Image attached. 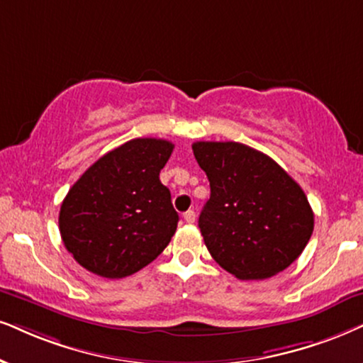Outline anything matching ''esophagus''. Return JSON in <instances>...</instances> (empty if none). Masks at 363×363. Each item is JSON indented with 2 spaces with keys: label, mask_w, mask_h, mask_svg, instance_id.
<instances>
[{
  "label": "esophagus",
  "mask_w": 363,
  "mask_h": 363,
  "mask_svg": "<svg viewBox=\"0 0 363 363\" xmlns=\"http://www.w3.org/2000/svg\"><path fill=\"white\" fill-rule=\"evenodd\" d=\"M184 219H186V223H194L196 221V213H194V211H192V209L186 211Z\"/></svg>",
  "instance_id": "obj_1"
}]
</instances>
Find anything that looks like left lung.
Instances as JSON below:
<instances>
[{
	"instance_id": "obj_1",
	"label": "left lung",
	"mask_w": 363,
	"mask_h": 363,
	"mask_svg": "<svg viewBox=\"0 0 363 363\" xmlns=\"http://www.w3.org/2000/svg\"><path fill=\"white\" fill-rule=\"evenodd\" d=\"M192 150L209 179L199 228L216 263L238 279L286 269L313 233L303 189L272 157L240 142H194Z\"/></svg>"
}]
</instances>
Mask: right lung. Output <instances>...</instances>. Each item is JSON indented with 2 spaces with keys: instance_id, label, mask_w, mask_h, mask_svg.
<instances>
[{
  "instance_id": "obj_1",
  "label": "right lung",
  "mask_w": 363,
  "mask_h": 363,
  "mask_svg": "<svg viewBox=\"0 0 363 363\" xmlns=\"http://www.w3.org/2000/svg\"><path fill=\"white\" fill-rule=\"evenodd\" d=\"M172 149L164 139H132L102 155L70 187L58 226L77 263L99 277L125 278L166 250L179 214L159 174Z\"/></svg>"
}]
</instances>
